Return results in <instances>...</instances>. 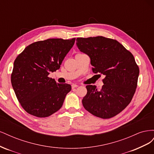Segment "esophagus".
<instances>
[{
  "instance_id": "esophagus-1",
  "label": "esophagus",
  "mask_w": 154,
  "mask_h": 154,
  "mask_svg": "<svg viewBox=\"0 0 154 154\" xmlns=\"http://www.w3.org/2000/svg\"><path fill=\"white\" fill-rule=\"evenodd\" d=\"M71 86H72V88H76L77 87H78V85H76V84H72Z\"/></svg>"
}]
</instances>
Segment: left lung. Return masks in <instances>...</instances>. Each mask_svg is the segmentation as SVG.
<instances>
[{
    "label": "left lung",
    "instance_id": "obj_1",
    "mask_svg": "<svg viewBox=\"0 0 154 154\" xmlns=\"http://www.w3.org/2000/svg\"><path fill=\"white\" fill-rule=\"evenodd\" d=\"M76 46L89 57L92 72L105 76L101 90L86 86L83 106L96 117H114L128 106L136 92L139 69L134 56L117 40L101 36L78 38Z\"/></svg>",
    "mask_w": 154,
    "mask_h": 154
}]
</instances>
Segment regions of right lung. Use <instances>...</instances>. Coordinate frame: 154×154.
I'll return each mask as SVG.
<instances>
[{"mask_svg":"<svg viewBox=\"0 0 154 154\" xmlns=\"http://www.w3.org/2000/svg\"><path fill=\"white\" fill-rule=\"evenodd\" d=\"M76 38H51L27 46L13 64L11 84L17 99L27 113L45 118L61 108L71 86L48 77L59 69Z\"/></svg>","mask_w":154,"mask_h":154,"instance_id":"add662e5","label":"right lung"}]
</instances>
